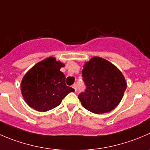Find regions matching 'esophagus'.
I'll list each match as a JSON object with an SVG mask.
<instances>
[{
    "label": "esophagus",
    "mask_w": 150,
    "mask_h": 150,
    "mask_svg": "<svg viewBox=\"0 0 150 150\" xmlns=\"http://www.w3.org/2000/svg\"><path fill=\"white\" fill-rule=\"evenodd\" d=\"M72 88L75 89V91H77V84H73V86H72Z\"/></svg>",
    "instance_id": "34e87169"
}]
</instances>
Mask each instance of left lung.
<instances>
[{
    "instance_id": "1",
    "label": "left lung",
    "mask_w": 150,
    "mask_h": 150,
    "mask_svg": "<svg viewBox=\"0 0 150 150\" xmlns=\"http://www.w3.org/2000/svg\"><path fill=\"white\" fill-rule=\"evenodd\" d=\"M86 85L78 98L89 111L100 114L115 108L123 97L127 83L121 71L108 61L93 57L82 70Z\"/></svg>"
}]
</instances>
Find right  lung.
<instances>
[{"label": "right lung", "instance_id": "right-lung-1", "mask_svg": "<svg viewBox=\"0 0 150 150\" xmlns=\"http://www.w3.org/2000/svg\"><path fill=\"white\" fill-rule=\"evenodd\" d=\"M64 66L55 58L49 57L35 64L23 77L22 95L32 108L40 112L51 110L74 88L65 83V75L60 69Z\"/></svg>", "mask_w": 150, "mask_h": 150}]
</instances>
